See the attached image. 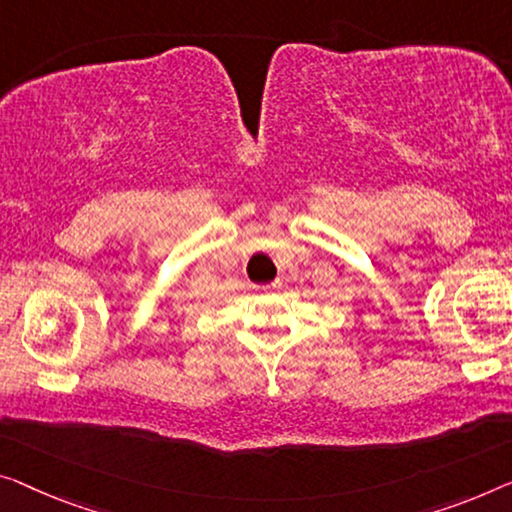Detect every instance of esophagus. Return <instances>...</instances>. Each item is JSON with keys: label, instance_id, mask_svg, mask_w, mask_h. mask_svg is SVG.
I'll list each match as a JSON object with an SVG mask.
<instances>
[{"label": "esophagus", "instance_id": "esophagus-1", "mask_svg": "<svg viewBox=\"0 0 512 512\" xmlns=\"http://www.w3.org/2000/svg\"><path fill=\"white\" fill-rule=\"evenodd\" d=\"M280 287V282L276 280V282H271V285H264V287H257V289H262V292H273V289H278Z\"/></svg>", "mask_w": 512, "mask_h": 512}]
</instances>
